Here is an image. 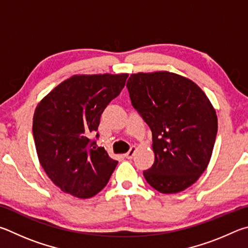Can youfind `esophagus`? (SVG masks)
Listing matches in <instances>:
<instances>
[{
    "label": "esophagus",
    "instance_id": "obj_1",
    "mask_svg": "<svg viewBox=\"0 0 248 248\" xmlns=\"http://www.w3.org/2000/svg\"><path fill=\"white\" fill-rule=\"evenodd\" d=\"M136 150H137V148L135 146H133V147H131V149H129L126 154H125V157H126L127 159H132L133 157H134V155H135V153H136Z\"/></svg>",
    "mask_w": 248,
    "mask_h": 248
}]
</instances>
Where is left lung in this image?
<instances>
[{
  "label": "left lung",
  "instance_id": "1",
  "mask_svg": "<svg viewBox=\"0 0 248 248\" xmlns=\"http://www.w3.org/2000/svg\"><path fill=\"white\" fill-rule=\"evenodd\" d=\"M126 87L153 133L155 162L146 181L162 194L189 187L209 164L218 132L209 99L194 81L167 71L132 74Z\"/></svg>",
  "mask_w": 248,
  "mask_h": 248
}]
</instances>
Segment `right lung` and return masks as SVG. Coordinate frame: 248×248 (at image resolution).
I'll list each match as a JSON object with an SVG mask.
<instances>
[{
	"label": "right lung",
	"instance_id": "right-lung-1",
	"mask_svg": "<svg viewBox=\"0 0 248 248\" xmlns=\"http://www.w3.org/2000/svg\"><path fill=\"white\" fill-rule=\"evenodd\" d=\"M127 77L74 75L38 103L32 134L39 162L62 192L90 198L108 184L117 161L88 137L97 132L102 112L120 94Z\"/></svg>",
	"mask_w": 248,
	"mask_h": 248
}]
</instances>
